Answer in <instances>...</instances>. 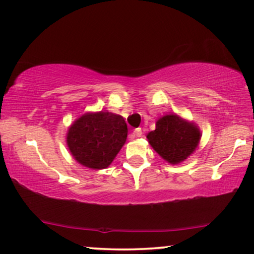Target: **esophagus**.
I'll use <instances>...</instances> for the list:
<instances>
[{
  "label": "esophagus",
  "mask_w": 254,
  "mask_h": 254,
  "mask_svg": "<svg viewBox=\"0 0 254 254\" xmlns=\"http://www.w3.org/2000/svg\"><path fill=\"white\" fill-rule=\"evenodd\" d=\"M137 137H141V129L140 127H137V129H134L133 130V132L130 134V139L132 140V139H134V138H137Z\"/></svg>",
  "instance_id": "34e87169"
}]
</instances>
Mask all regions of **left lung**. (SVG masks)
I'll use <instances>...</instances> for the list:
<instances>
[{"label":"left lung","mask_w":254,"mask_h":254,"mask_svg":"<svg viewBox=\"0 0 254 254\" xmlns=\"http://www.w3.org/2000/svg\"><path fill=\"white\" fill-rule=\"evenodd\" d=\"M201 130L191 121L177 114H168L159 118L155 130L147 133L152 148L171 165L185 161L194 153L201 140Z\"/></svg>","instance_id":"8db88e82"}]
</instances>
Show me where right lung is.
Returning a JSON list of instances; mask_svg holds the SVG:
<instances>
[{"instance_id": "add662e5", "label": "right lung", "mask_w": 254, "mask_h": 254, "mask_svg": "<svg viewBox=\"0 0 254 254\" xmlns=\"http://www.w3.org/2000/svg\"><path fill=\"white\" fill-rule=\"evenodd\" d=\"M127 137V125L121 115L88 111L70 124L66 143L72 157L80 165L103 170L116 158Z\"/></svg>"}]
</instances>
